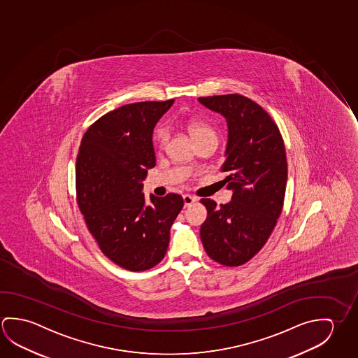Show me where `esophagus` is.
<instances>
[{
    "label": "esophagus",
    "mask_w": 358,
    "mask_h": 358,
    "mask_svg": "<svg viewBox=\"0 0 358 358\" xmlns=\"http://www.w3.org/2000/svg\"><path fill=\"white\" fill-rule=\"evenodd\" d=\"M197 201V197L191 196V194H183V202H185V207L194 205V202Z\"/></svg>",
    "instance_id": "1"
}]
</instances>
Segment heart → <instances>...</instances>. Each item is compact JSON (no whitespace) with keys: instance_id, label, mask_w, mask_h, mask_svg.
<instances>
[{"instance_id":"obj_1","label":"heart","mask_w":358,"mask_h":358,"mask_svg":"<svg viewBox=\"0 0 358 358\" xmlns=\"http://www.w3.org/2000/svg\"><path fill=\"white\" fill-rule=\"evenodd\" d=\"M185 127L187 129L188 134L194 138L196 143H199L208 137L216 136V132L213 131L210 124H207L203 121H199V120H188L185 122ZM167 137H169V134L164 127H157L153 132V141L159 148L164 147V143L167 141Z\"/></svg>"}]
</instances>
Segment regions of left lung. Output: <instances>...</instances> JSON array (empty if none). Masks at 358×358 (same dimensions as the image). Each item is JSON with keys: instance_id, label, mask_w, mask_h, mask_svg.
I'll return each mask as SVG.
<instances>
[{"instance_id": "left-lung-1", "label": "left lung", "mask_w": 358, "mask_h": 358, "mask_svg": "<svg viewBox=\"0 0 358 358\" xmlns=\"http://www.w3.org/2000/svg\"><path fill=\"white\" fill-rule=\"evenodd\" d=\"M199 101L227 120L229 142L221 171L227 173L223 181L234 189L226 205L201 199L207 218L199 235L208 257L236 267L261 251L281 215L287 183L285 143L270 115L242 94Z\"/></svg>"}]
</instances>
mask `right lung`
Returning <instances> with one entry per match:
<instances>
[{
    "mask_svg": "<svg viewBox=\"0 0 358 358\" xmlns=\"http://www.w3.org/2000/svg\"><path fill=\"white\" fill-rule=\"evenodd\" d=\"M173 100L121 106L85 132L76 159L77 205L106 257L124 270H150L167 252L180 194H141L156 164L152 132Z\"/></svg>",
    "mask_w": 358,
    "mask_h": 358,
    "instance_id": "obj_1",
    "label": "right lung"
}]
</instances>
